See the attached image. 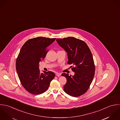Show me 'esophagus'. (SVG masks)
Listing matches in <instances>:
<instances>
[{
  "label": "esophagus",
  "instance_id": "esophagus-1",
  "mask_svg": "<svg viewBox=\"0 0 120 120\" xmlns=\"http://www.w3.org/2000/svg\"><path fill=\"white\" fill-rule=\"evenodd\" d=\"M61 73H58V72H57V73H56V76H60L61 75Z\"/></svg>",
  "mask_w": 120,
  "mask_h": 120
}]
</instances>
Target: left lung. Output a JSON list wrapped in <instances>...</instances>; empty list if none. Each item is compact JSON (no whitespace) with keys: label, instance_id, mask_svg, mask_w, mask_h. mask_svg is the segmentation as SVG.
<instances>
[{"label":"left lung","instance_id":"1","mask_svg":"<svg viewBox=\"0 0 120 120\" xmlns=\"http://www.w3.org/2000/svg\"><path fill=\"white\" fill-rule=\"evenodd\" d=\"M56 40L67 53V63L72 64L71 70L75 72L74 75L62 74L67 79L64 90L74 97L81 96L88 90L95 75V66L91 51L84 41L74 37Z\"/></svg>","mask_w":120,"mask_h":120}]
</instances>
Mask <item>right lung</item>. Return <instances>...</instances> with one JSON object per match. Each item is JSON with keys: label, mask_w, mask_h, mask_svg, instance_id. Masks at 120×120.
I'll return each instance as SVG.
<instances>
[{"label": "right lung", "mask_w": 120, "mask_h": 120, "mask_svg": "<svg viewBox=\"0 0 120 120\" xmlns=\"http://www.w3.org/2000/svg\"><path fill=\"white\" fill-rule=\"evenodd\" d=\"M56 38L38 37L27 41L21 49L16 63V71L24 89L33 95L46 91L50 82L55 76L52 71H44L39 69V63L48 52L46 49Z\"/></svg>", "instance_id": "1"}]
</instances>
